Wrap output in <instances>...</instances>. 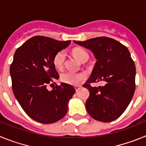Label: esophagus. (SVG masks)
<instances>
[{
    "label": "esophagus",
    "instance_id": "esophagus-1",
    "mask_svg": "<svg viewBox=\"0 0 146 146\" xmlns=\"http://www.w3.org/2000/svg\"><path fill=\"white\" fill-rule=\"evenodd\" d=\"M80 88H81V86H74V88H75L76 91H79L80 89Z\"/></svg>",
    "mask_w": 146,
    "mask_h": 146
}]
</instances>
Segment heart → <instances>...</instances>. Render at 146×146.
Returning <instances> with one entry per match:
<instances>
[{
    "mask_svg": "<svg viewBox=\"0 0 146 146\" xmlns=\"http://www.w3.org/2000/svg\"><path fill=\"white\" fill-rule=\"evenodd\" d=\"M73 55L76 58H77L80 62L83 63L85 61H87L89 58V55L88 52L83 49L77 48L74 49L72 52ZM66 54L64 51L61 50L55 54L52 60V63L55 69L60 70L63 69L64 64V60H65ZM87 75L84 72H65L60 74V81L64 83L72 86H77L80 84L82 81L86 79Z\"/></svg>",
    "mask_w": 146,
    "mask_h": 146,
    "instance_id": "b5f03b06",
    "label": "heart"
}]
</instances>
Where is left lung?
<instances>
[{"label": "left lung", "mask_w": 146, "mask_h": 146, "mask_svg": "<svg viewBox=\"0 0 146 146\" xmlns=\"http://www.w3.org/2000/svg\"><path fill=\"white\" fill-rule=\"evenodd\" d=\"M75 44L88 49L96 62L91 77L83 85L90 95L86 102L88 114L94 119L110 122L123 114L135 91L136 69L127 49L108 37H96ZM102 81L103 86L92 87L90 83Z\"/></svg>", "instance_id": "left-lung-1"}]
</instances>
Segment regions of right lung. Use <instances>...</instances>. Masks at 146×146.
Returning a JSON list of instances; mask_svg holds the SVG:
<instances>
[{"label": "right lung", "mask_w": 146, "mask_h": 146, "mask_svg": "<svg viewBox=\"0 0 146 146\" xmlns=\"http://www.w3.org/2000/svg\"><path fill=\"white\" fill-rule=\"evenodd\" d=\"M70 43V40L60 42L36 36L20 46L14 55L10 66L13 93L25 113L39 123H55L64 118L75 93L73 86L64 82L52 91L47 88L59 78L52 63L54 56Z\"/></svg>", "instance_id": "obj_1"}]
</instances>
